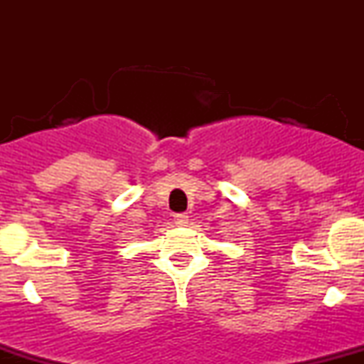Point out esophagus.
<instances>
[{
    "instance_id": "1",
    "label": "esophagus",
    "mask_w": 364,
    "mask_h": 364,
    "mask_svg": "<svg viewBox=\"0 0 364 364\" xmlns=\"http://www.w3.org/2000/svg\"><path fill=\"white\" fill-rule=\"evenodd\" d=\"M188 223V215L186 214H176L174 215V224H178V225H185Z\"/></svg>"
}]
</instances>
